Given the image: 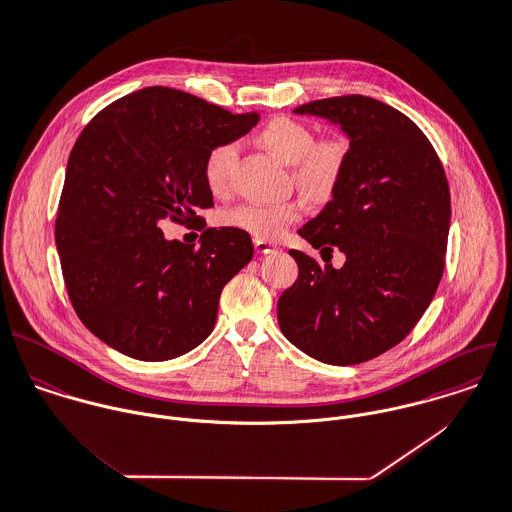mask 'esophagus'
I'll return each instance as SVG.
<instances>
[{
  "label": "esophagus",
  "instance_id": "34e87169",
  "mask_svg": "<svg viewBox=\"0 0 512 512\" xmlns=\"http://www.w3.org/2000/svg\"><path fill=\"white\" fill-rule=\"evenodd\" d=\"M254 248H256V252H258V254H270V252H274V250H276V246H272L270 242L260 240V238H254Z\"/></svg>",
  "mask_w": 512,
  "mask_h": 512
}]
</instances>
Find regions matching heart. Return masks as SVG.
Wrapping results in <instances>:
<instances>
[{
  "instance_id": "b5f03b06",
  "label": "heart",
  "mask_w": 512,
  "mask_h": 512,
  "mask_svg": "<svg viewBox=\"0 0 512 512\" xmlns=\"http://www.w3.org/2000/svg\"><path fill=\"white\" fill-rule=\"evenodd\" d=\"M260 143L282 163L292 165V178L310 202H326L338 188L349 145L340 137L316 143L314 131L288 117L272 119L260 133ZM238 155L236 143L216 145L204 161V180L212 190H224ZM300 216L296 200L246 202L222 214V222L250 232L260 240H278Z\"/></svg>"
}]
</instances>
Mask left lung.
Here are the masks:
<instances>
[{
    "label": "left lung",
    "mask_w": 512,
    "mask_h": 512,
    "mask_svg": "<svg viewBox=\"0 0 512 512\" xmlns=\"http://www.w3.org/2000/svg\"><path fill=\"white\" fill-rule=\"evenodd\" d=\"M294 113L328 119L349 141L332 200L298 230L345 262L334 268L290 250L298 280L278 300V324L318 361L361 363L403 340L437 292L451 224L447 176L421 129L377 99H320Z\"/></svg>",
    "instance_id": "1"
}]
</instances>
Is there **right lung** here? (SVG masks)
Masks as SVG:
<instances>
[{
	"instance_id": "add662e5",
	"label": "right lung",
	"mask_w": 512,
	"mask_h": 512,
	"mask_svg": "<svg viewBox=\"0 0 512 512\" xmlns=\"http://www.w3.org/2000/svg\"><path fill=\"white\" fill-rule=\"evenodd\" d=\"M260 113L232 115L190 93L147 87L105 107L65 172L55 244L83 326L141 361L188 353L214 328L220 292L254 254L240 228H206L198 248L161 222L212 206L206 155L246 135ZM206 226V224H204Z\"/></svg>"
}]
</instances>
